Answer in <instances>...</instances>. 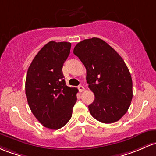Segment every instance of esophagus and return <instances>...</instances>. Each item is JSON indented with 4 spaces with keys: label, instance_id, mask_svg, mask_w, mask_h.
I'll return each mask as SVG.
<instances>
[{
    "label": "esophagus",
    "instance_id": "esophagus-1",
    "mask_svg": "<svg viewBox=\"0 0 156 156\" xmlns=\"http://www.w3.org/2000/svg\"><path fill=\"white\" fill-rule=\"evenodd\" d=\"M78 90H79V92H83V91H84V90H85L84 87H83V86H81V85L78 87Z\"/></svg>",
    "mask_w": 156,
    "mask_h": 156
}]
</instances>
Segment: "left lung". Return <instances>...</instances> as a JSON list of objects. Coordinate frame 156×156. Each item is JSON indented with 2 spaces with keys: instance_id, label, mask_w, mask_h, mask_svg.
Instances as JSON below:
<instances>
[{
  "instance_id": "left-lung-1",
  "label": "left lung",
  "mask_w": 156,
  "mask_h": 156,
  "mask_svg": "<svg viewBox=\"0 0 156 156\" xmlns=\"http://www.w3.org/2000/svg\"><path fill=\"white\" fill-rule=\"evenodd\" d=\"M87 69V82L95 95L89 110L104 124L120 120L133 98L130 73L122 58L107 43L98 37L85 39L74 48Z\"/></svg>"
}]
</instances>
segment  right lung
<instances>
[{"mask_svg":"<svg viewBox=\"0 0 156 156\" xmlns=\"http://www.w3.org/2000/svg\"><path fill=\"white\" fill-rule=\"evenodd\" d=\"M71 44L49 41L32 60L26 78L25 91L30 108L45 127H63L73 114L78 89L66 86L62 67Z\"/></svg>","mask_w":156,"mask_h":156,"instance_id":"1","label":"right lung"}]
</instances>
